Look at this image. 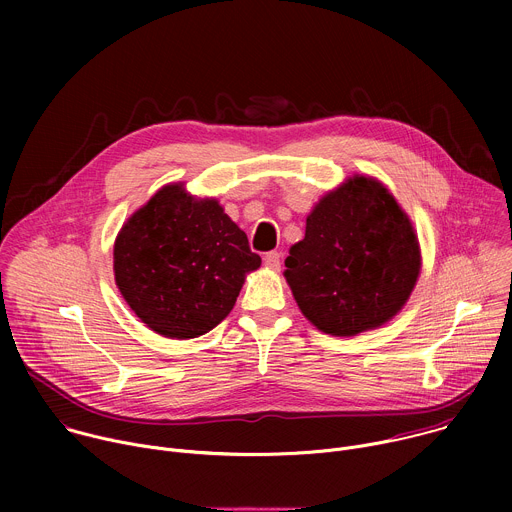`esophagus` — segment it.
<instances>
[{
    "label": "esophagus",
    "instance_id": "1",
    "mask_svg": "<svg viewBox=\"0 0 512 512\" xmlns=\"http://www.w3.org/2000/svg\"><path fill=\"white\" fill-rule=\"evenodd\" d=\"M263 263H265V267H267V269H271V271H279V269H281V253H277V251L267 253V255L263 257Z\"/></svg>",
    "mask_w": 512,
    "mask_h": 512
}]
</instances>
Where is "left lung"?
<instances>
[{"mask_svg":"<svg viewBox=\"0 0 512 512\" xmlns=\"http://www.w3.org/2000/svg\"><path fill=\"white\" fill-rule=\"evenodd\" d=\"M421 271L413 225L371 176H352L322 196L291 245L285 279L302 314L322 332L356 336L387 324Z\"/></svg>","mask_w":512,"mask_h":512,"instance_id":"obj_1","label":"left lung"}]
</instances>
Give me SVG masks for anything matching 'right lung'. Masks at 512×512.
Wrapping results in <instances>:
<instances>
[{"label":"right lung","mask_w":512,"mask_h":512,"mask_svg":"<svg viewBox=\"0 0 512 512\" xmlns=\"http://www.w3.org/2000/svg\"><path fill=\"white\" fill-rule=\"evenodd\" d=\"M261 265L247 235L216 198L184 184L160 188L121 227L115 283L135 316L166 338H196L233 310L247 273Z\"/></svg>","instance_id":"add662e5"}]
</instances>
